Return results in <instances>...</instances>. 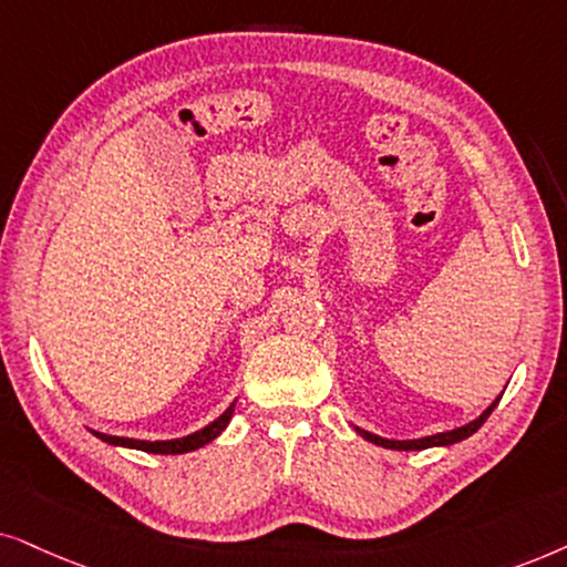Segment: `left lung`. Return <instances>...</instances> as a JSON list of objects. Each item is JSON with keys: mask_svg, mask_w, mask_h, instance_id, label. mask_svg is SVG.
Segmentation results:
<instances>
[{"mask_svg": "<svg viewBox=\"0 0 567 567\" xmlns=\"http://www.w3.org/2000/svg\"><path fill=\"white\" fill-rule=\"evenodd\" d=\"M497 402H501V396L495 399L493 404L487 406L485 412L480 414L477 420L466 422V425L462 427H454V430H446V433H435V435H425V437H414V441H389V437H381V435H373L368 433V430H360L354 427L358 433L365 437V441L375 443V446H383V449H394V451H422V449H433V446H454V443L464 441V437H470L472 433H477V430L482 427V422H485L489 417V412L495 410Z\"/></svg>", "mask_w": 567, "mask_h": 567, "instance_id": "left-lung-1", "label": "left lung"}]
</instances>
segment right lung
<instances>
[{"label": "right lung", "mask_w": 567, "mask_h": 567, "mask_svg": "<svg viewBox=\"0 0 567 567\" xmlns=\"http://www.w3.org/2000/svg\"><path fill=\"white\" fill-rule=\"evenodd\" d=\"M233 412H236V402H233L215 422H209L207 427L196 430V433L186 435V437H173V441H137V437H118V435L95 433V430H93V435L101 437L103 443H111V446L137 449V451H147V454H186V451H196V449L207 446L209 441H215V437L220 435L225 427H228Z\"/></svg>", "instance_id": "add662e5"}]
</instances>
